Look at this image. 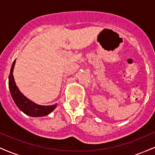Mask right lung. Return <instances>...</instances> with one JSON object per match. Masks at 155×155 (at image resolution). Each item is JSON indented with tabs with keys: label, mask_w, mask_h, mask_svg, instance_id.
<instances>
[{
	"label": "right lung",
	"mask_w": 155,
	"mask_h": 155,
	"mask_svg": "<svg viewBox=\"0 0 155 155\" xmlns=\"http://www.w3.org/2000/svg\"><path fill=\"white\" fill-rule=\"evenodd\" d=\"M16 60L12 64L10 70V74L8 76V88L10 90L11 95L15 101V104L23 113L28 116L33 117H44L49 114L53 110L56 108L57 104L51 106H41L35 104L34 102L26 97L19 91V90L16 85L15 78L13 76V71L15 68Z\"/></svg>",
	"instance_id": "right-lung-1"
}]
</instances>
